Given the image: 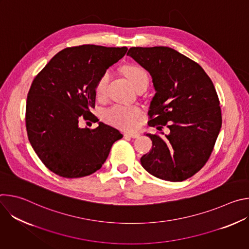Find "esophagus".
<instances>
[{"label":"esophagus","instance_id":"34e87169","mask_svg":"<svg viewBox=\"0 0 249 249\" xmlns=\"http://www.w3.org/2000/svg\"><path fill=\"white\" fill-rule=\"evenodd\" d=\"M124 136L129 137V138H138L140 136V134L138 132H130V133H126Z\"/></svg>","mask_w":249,"mask_h":249}]
</instances>
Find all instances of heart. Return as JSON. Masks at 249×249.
I'll use <instances>...</instances> for the list:
<instances>
[{
    "label": "heart",
    "mask_w": 249,
    "mask_h": 249,
    "mask_svg": "<svg viewBox=\"0 0 249 249\" xmlns=\"http://www.w3.org/2000/svg\"><path fill=\"white\" fill-rule=\"evenodd\" d=\"M122 72L134 88L141 83L148 84L149 82V77L145 69L138 65L124 66ZM109 80L110 73L108 71H106V72H104L99 77L94 89L97 97L101 98L105 95ZM141 115L142 110L138 106L123 104H114L110 106V107L104 109L101 113V116L105 122H107L115 127L127 130L133 129L136 126L137 121Z\"/></svg>",
    "instance_id": "heart-1"
}]
</instances>
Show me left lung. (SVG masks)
Here are the masks:
<instances>
[{
  "label": "left lung",
  "instance_id": "1",
  "mask_svg": "<svg viewBox=\"0 0 249 249\" xmlns=\"http://www.w3.org/2000/svg\"><path fill=\"white\" fill-rule=\"evenodd\" d=\"M127 55L153 79L156 93L148 124L163 135L146 134L153 148L141 158V164L158 178L183 181L205 165L220 133L222 112L215 87L199 64L172 48L132 47Z\"/></svg>",
  "mask_w": 249,
  "mask_h": 249
}]
</instances>
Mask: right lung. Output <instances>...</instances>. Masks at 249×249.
Wrapping results in <instances>:
<instances>
[{
	"label": "right lung",
	"mask_w": 249,
	"mask_h": 249,
	"mask_svg": "<svg viewBox=\"0 0 249 249\" xmlns=\"http://www.w3.org/2000/svg\"><path fill=\"white\" fill-rule=\"evenodd\" d=\"M127 47L81 45L57 53L33 80L27 94L25 123L28 140L52 172L78 178L98 170L114 142L123 135L98 122L95 129L81 128L90 120L95 85ZM93 121H99L93 115Z\"/></svg>",
	"instance_id": "obj_1"
}]
</instances>
